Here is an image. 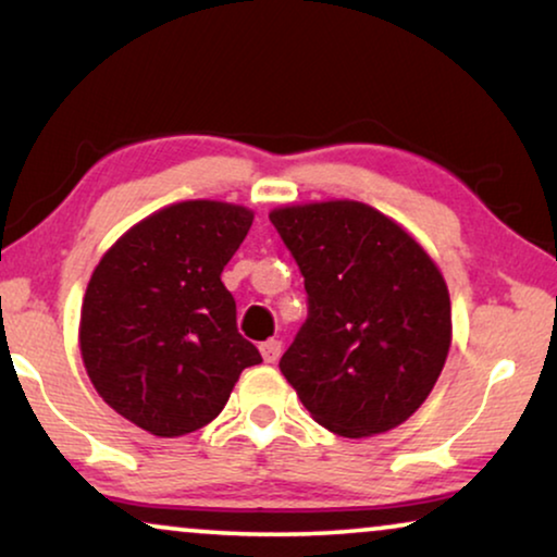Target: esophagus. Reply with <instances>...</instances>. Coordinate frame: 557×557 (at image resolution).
Returning a JSON list of instances; mask_svg holds the SVG:
<instances>
[{
  "instance_id": "obj_1",
  "label": "esophagus",
  "mask_w": 557,
  "mask_h": 557,
  "mask_svg": "<svg viewBox=\"0 0 557 557\" xmlns=\"http://www.w3.org/2000/svg\"><path fill=\"white\" fill-rule=\"evenodd\" d=\"M261 357H263V362H269V364L276 362L281 357V342L278 339L261 342Z\"/></svg>"
}]
</instances>
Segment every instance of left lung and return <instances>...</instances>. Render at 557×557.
<instances>
[{"instance_id": "8db88e82", "label": "left lung", "mask_w": 557, "mask_h": 557, "mask_svg": "<svg viewBox=\"0 0 557 557\" xmlns=\"http://www.w3.org/2000/svg\"><path fill=\"white\" fill-rule=\"evenodd\" d=\"M299 263L309 317L278 368L311 418L345 438L406 423L444 370V273L400 223L357 200L269 212Z\"/></svg>"}]
</instances>
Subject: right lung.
Wrapping results in <instances>:
<instances>
[{"instance_id": "add662e5", "label": "right lung", "mask_w": 557, "mask_h": 557, "mask_svg": "<svg viewBox=\"0 0 557 557\" xmlns=\"http://www.w3.org/2000/svg\"><path fill=\"white\" fill-rule=\"evenodd\" d=\"M250 223L243 205L174 202L128 227L88 281L78 342L90 383L159 438L208 425L240 372L261 362L220 281Z\"/></svg>"}]
</instances>
